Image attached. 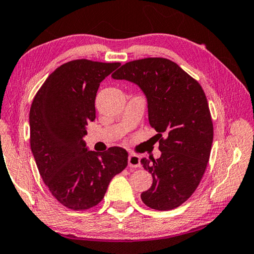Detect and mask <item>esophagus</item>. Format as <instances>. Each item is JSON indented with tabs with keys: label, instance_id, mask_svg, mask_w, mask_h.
<instances>
[{
	"label": "esophagus",
	"instance_id": "esophagus-1",
	"mask_svg": "<svg viewBox=\"0 0 254 254\" xmlns=\"http://www.w3.org/2000/svg\"><path fill=\"white\" fill-rule=\"evenodd\" d=\"M127 162L130 168H139L140 166V157L135 154H131L130 156H128Z\"/></svg>",
	"mask_w": 254,
	"mask_h": 254
}]
</instances>
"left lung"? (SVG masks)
<instances>
[{
  "instance_id": "1",
  "label": "left lung",
  "mask_w": 254,
  "mask_h": 254,
  "mask_svg": "<svg viewBox=\"0 0 254 254\" xmlns=\"http://www.w3.org/2000/svg\"><path fill=\"white\" fill-rule=\"evenodd\" d=\"M112 77L140 86L148 101V119L157 131L160 158L140 163L153 176V185L141 192L150 209L169 211L190 197L210 160L213 123L199 83L166 58L128 62Z\"/></svg>"
}]
</instances>
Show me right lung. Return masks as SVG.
I'll use <instances>...</instances> for the list:
<instances>
[{"label": "right lung", "instance_id": "add662e5", "mask_svg": "<svg viewBox=\"0 0 254 254\" xmlns=\"http://www.w3.org/2000/svg\"><path fill=\"white\" fill-rule=\"evenodd\" d=\"M120 63L76 59L59 66L34 97L29 112L30 148L52 196L74 211L103 200L113 177L127 165V151L88 150L85 127L96 119L100 82Z\"/></svg>", "mask_w": 254, "mask_h": 254}]
</instances>
